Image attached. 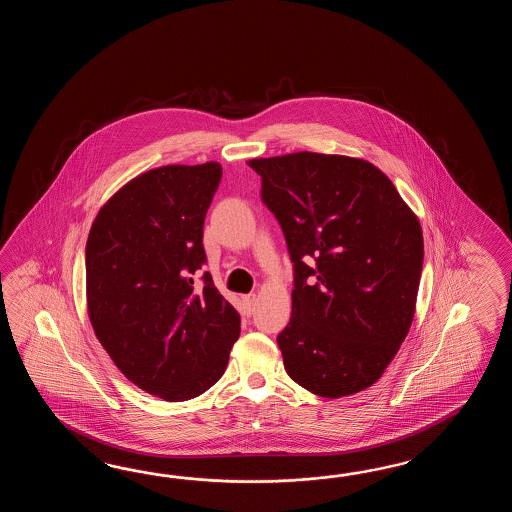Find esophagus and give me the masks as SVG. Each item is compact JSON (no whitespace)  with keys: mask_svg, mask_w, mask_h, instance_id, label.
I'll use <instances>...</instances> for the list:
<instances>
[{"mask_svg":"<svg viewBox=\"0 0 512 512\" xmlns=\"http://www.w3.org/2000/svg\"><path fill=\"white\" fill-rule=\"evenodd\" d=\"M256 302H258L256 294H247V296H243V304H245V313H247V315L251 316L252 313H254Z\"/></svg>","mask_w":512,"mask_h":512,"instance_id":"esophagus-1","label":"esophagus"}]
</instances>
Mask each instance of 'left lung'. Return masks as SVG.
Wrapping results in <instances>:
<instances>
[{
    "label": "left lung",
    "mask_w": 512,
    "mask_h": 512,
    "mask_svg": "<svg viewBox=\"0 0 512 512\" xmlns=\"http://www.w3.org/2000/svg\"><path fill=\"white\" fill-rule=\"evenodd\" d=\"M249 164L293 261V313L276 338L285 371L327 399L366 390L414 320L419 219L362 159L298 152Z\"/></svg>",
    "instance_id": "obj_1"
}]
</instances>
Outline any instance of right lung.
<instances>
[{"label": "right lung", "mask_w": 512, "mask_h": 512, "mask_svg": "<svg viewBox=\"0 0 512 512\" xmlns=\"http://www.w3.org/2000/svg\"><path fill=\"white\" fill-rule=\"evenodd\" d=\"M218 163L155 168L100 208L86 245L87 311L109 357L164 401L207 392L227 370L240 313L205 263L203 227Z\"/></svg>", "instance_id": "right-lung-1"}]
</instances>
